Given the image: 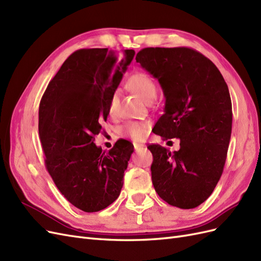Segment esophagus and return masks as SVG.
<instances>
[{
  "label": "esophagus",
  "instance_id": "esophagus-1",
  "mask_svg": "<svg viewBox=\"0 0 261 261\" xmlns=\"http://www.w3.org/2000/svg\"><path fill=\"white\" fill-rule=\"evenodd\" d=\"M145 147L143 144H138V143H134V148H135V150H138L139 148H143Z\"/></svg>",
  "mask_w": 261,
  "mask_h": 261
}]
</instances>
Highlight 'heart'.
Wrapping results in <instances>:
<instances>
[{
  "mask_svg": "<svg viewBox=\"0 0 261 261\" xmlns=\"http://www.w3.org/2000/svg\"><path fill=\"white\" fill-rule=\"evenodd\" d=\"M126 87L134 93H136L146 103H152L156 98V85L152 78L146 73L139 72L132 75L126 83ZM118 103H120V96H118V92L115 91L110 98L108 106V112L111 116L117 114ZM148 128L149 123L147 122H127L121 128V133L134 140L140 141L146 137Z\"/></svg>",
  "mask_w": 261,
  "mask_h": 261,
  "instance_id": "1",
  "label": "heart"
}]
</instances>
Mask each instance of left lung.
<instances>
[{"mask_svg": "<svg viewBox=\"0 0 261 261\" xmlns=\"http://www.w3.org/2000/svg\"><path fill=\"white\" fill-rule=\"evenodd\" d=\"M136 62L159 82L164 113L154 134L178 138L171 152L150 145L151 178L156 194L171 206L198 207L222 175L232 133V102L218 67L189 48H145Z\"/></svg>", "mask_w": 261, "mask_h": 261, "instance_id": "1", "label": "left lung"}]
</instances>
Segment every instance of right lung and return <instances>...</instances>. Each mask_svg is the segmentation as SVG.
I'll use <instances>...</instances> for the list:
<instances>
[{
    "label": "right lung",
    "instance_id": "obj_1",
    "mask_svg": "<svg viewBox=\"0 0 261 261\" xmlns=\"http://www.w3.org/2000/svg\"><path fill=\"white\" fill-rule=\"evenodd\" d=\"M135 51L108 49L70 54L49 83L39 107L45 167L59 191L85 212L107 208L120 196L134 146L117 140L109 151L93 143L108 106Z\"/></svg>",
    "mask_w": 261,
    "mask_h": 261
}]
</instances>
